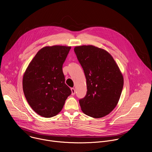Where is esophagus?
Here are the masks:
<instances>
[{
  "label": "esophagus",
  "mask_w": 152,
  "mask_h": 152,
  "mask_svg": "<svg viewBox=\"0 0 152 152\" xmlns=\"http://www.w3.org/2000/svg\"><path fill=\"white\" fill-rule=\"evenodd\" d=\"M71 90H72V95H75V89L74 88H71Z\"/></svg>",
  "instance_id": "esophagus-1"
}]
</instances>
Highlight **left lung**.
I'll list each match as a JSON object with an SVG mask.
<instances>
[{
    "label": "left lung",
    "mask_w": 152,
    "mask_h": 152,
    "mask_svg": "<svg viewBox=\"0 0 152 152\" xmlns=\"http://www.w3.org/2000/svg\"><path fill=\"white\" fill-rule=\"evenodd\" d=\"M86 80V96L79 100L82 112L93 118L109 114L120 99L124 80L113 56L94 46L74 49Z\"/></svg>",
    "instance_id": "8db88e82"
}]
</instances>
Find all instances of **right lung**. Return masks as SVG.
<instances>
[{"instance_id":"add662e5","label":"right lung","mask_w":152,"mask_h":152,"mask_svg":"<svg viewBox=\"0 0 152 152\" xmlns=\"http://www.w3.org/2000/svg\"><path fill=\"white\" fill-rule=\"evenodd\" d=\"M71 47L46 46L29 63L23 77L25 96L32 109L46 118L56 115L72 91L65 83L62 65Z\"/></svg>"}]
</instances>
